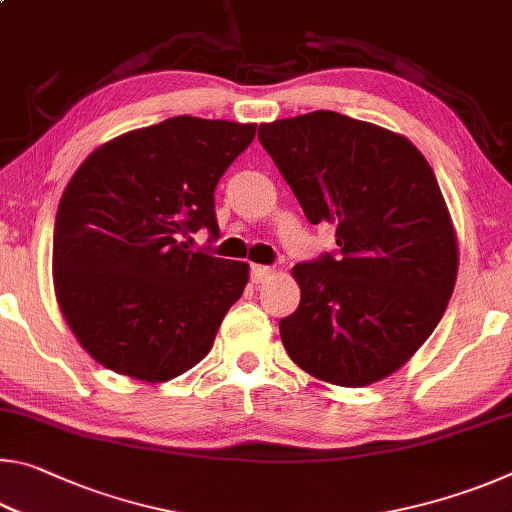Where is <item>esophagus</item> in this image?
Instances as JSON below:
<instances>
[{
	"mask_svg": "<svg viewBox=\"0 0 512 512\" xmlns=\"http://www.w3.org/2000/svg\"><path fill=\"white\" fill-rule=\"evenodd\" d=\"M250 277H253L255 284H264L273 277V268L262 266V264H253V268H250Z\"/></svg>",
	"mask_w": 512,
	"mask_h": 512,
	"instance_id": "obj_1",
	"label": "esophagus"
}]
</instances>
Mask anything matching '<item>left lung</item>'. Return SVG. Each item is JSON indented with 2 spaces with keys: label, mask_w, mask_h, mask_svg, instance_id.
I'll use <instances>...</instances> for the list:
<instances>
[{
  "label": "left lung",
  "mask_w": 512,
  "mask_h": 512,
  "mask_svg": "<svg viewBox=\"0 0 512 512\" xmlns=\"http://www.w3.org/2000/svg\"><path fill=\"white\" fill-rule=\"evenodd\" d=\"M309 223L336 225L339 257L296 264L300 305L280 320L293 363L325 384L393 375L443 318L458 239L424 155L404 135L332 110L259 126Z\"/></svg>",
  "instance_id": "1"
}]
</instances>
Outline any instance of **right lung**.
<instances>
[{
	"label": "right lung",
	"mask_w": 512,
	"mask_h": 512,
	"mask_svg": "<svg viewBox=\"0 0 512 512\" xmlns=\"http://www.w3.org/2000/svg\"><path fill=\"white\" fill-rule=\"evenodd\" d=\"M257 124L171 117L83 160L60 198L54 291L76 341L119 375L162 384L212 350L250 266L189 250L216 235L214 187Z\"/></svg>",
	"instance_id": "add662e5"
}]
</instances>
